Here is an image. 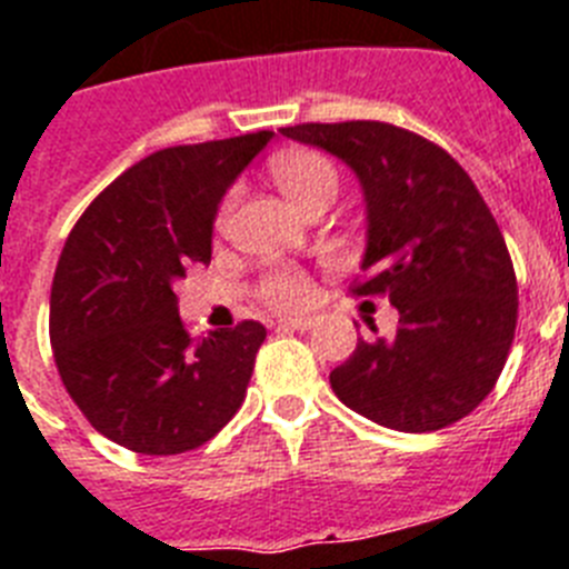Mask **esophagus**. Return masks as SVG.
I'll list each match as a JSON object with an SVG mask.
<instances>
[{
	"label": "esophagus",
	"mask_w": 569,
	"mask_h": 569,
	"mask_svg": "<svg viewBox=\"0 0 569 569\" xmlns=\"http://www.w3.org/2000/svg\"><path fill=\"white\" fill-rule=\"evenodd\" d=\"M317 326V319L313 317H290L281 319V328H290V331H311Z\"/></svg>",
	"instance_id": "34e87169"
}]
</instances>
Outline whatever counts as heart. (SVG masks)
I'll return each instance as SVG.
<instances>
[{
  "label": "heart",
  "instance_id": "b5f03b06",
  "mask_svg": "<svg viewBox=\"0 0 569 569\" xmlns=\"http://www.w3.org/2000/svg\"><path fill=\"white\" fill-rule=\"evenodd\" d=\"M273 177L279 182V189L293 200L299 209L311 206L319 197H331L335 200L340 177H337L335 162L317 150H290L273 159ZM234 203V191H229L220 203L218 220H227ZM267 302L281 305V308H296L308 299V281L302 273H296L290 267H281L267 276L261 284Z\"/></svg>",
  "mask_w": 569,
  "mask_h": 569
}]
</instances>
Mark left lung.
<instances>
[{
  "mask_svg": "<svg viewBox=\"0 0 569 569\" xmlns=\"http://www.w3.org/2000/svg\"><path fill=\"white\" fill-rule=\"evenodd\" d=\"M342 159L366 197L363 276L351 293L389 296L392 340H358L331 372L346 407L401 433L465 419L495 389L518 326L503 232L457 159L387 121L281 127Z\"/></svg>",
  "mask_w": 569,
  "mask_h": 569,
  "instance_id": "8db88e82",
  "label": "left lung"
}]
</instances>
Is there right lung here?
Wrapping results in <instances>:
<instances>
[{"mask_svg": "<svg viewBox=\"0 0 569 569\" xmlns=\"http://www.w3.org/2000/svg\"><path fill=\"white\" fill-rule=\"evenodd\" d=\"M273 130L177 144L87 206L51 281L49 335L66 392L98 433L148 457L200 448L232 419L267 328L191 340L173 281L211 261V223Z\"/></svg>", "mask_w": 569, "mask_h": 569, "instance_id": "add662e5", "label": "right lung"}]
</instances>
